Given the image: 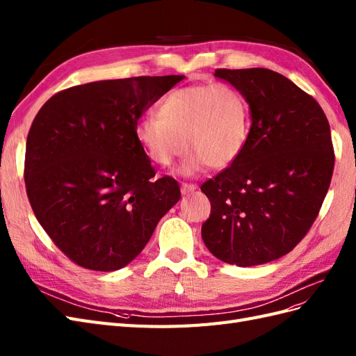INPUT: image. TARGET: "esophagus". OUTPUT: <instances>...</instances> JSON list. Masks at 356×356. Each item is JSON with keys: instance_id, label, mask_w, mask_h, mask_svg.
<instances>
[{"instance_id": "esophagus-1", "label": "esophagus", "mask_w": 356, "mask_h": 356, "mask_svg": "<svg viewBox=\"0 0 356 356\" xmlns=\"http://www.w3.org/2000/svg\"><path fill=\"white\" fill-rule=\"evenodd\" d=\"M197 188L196 184H187V182H182L181 184V193L182 195H188V193H193V191Z\"/></svg>"}]
</instances>
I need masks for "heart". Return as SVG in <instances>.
Here are the masks:
<instances>
[{"instance_id":"1","label":"heart","mask_w":356,"mask_h":356,"mask_svg":"<svg viewBox=\"0 0 356 356\" xmlns=\"http://www.w3.org/2000/svg\"><path fill=\"white\" fill-rule=\"evenodd\" d=\"M134 136L148 159L161 168L169 166L186 147L179 174L195 175L207 165L223 169L245 147L248 106L232 85L181 86L159 103L157 115L138 120Z\"/></svg>"}]
</instances>
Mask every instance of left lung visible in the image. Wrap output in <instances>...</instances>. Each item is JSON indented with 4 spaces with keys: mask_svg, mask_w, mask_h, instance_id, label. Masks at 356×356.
Segmentation results:
<instances>
[{
    "mask_svg": "<svg viewBox=\"0 0 356 356\" xmlns=\"http://www.w3.org/2000/svg\"><path fill=\"white\" fill-rule=\"evenodd\" d=\"M214 76L243 94L252 127L239 157L200 187L211 202L202 239L226 264L262 265L289 253L319 214L334 170L330 124L280 73L254 67Z\"/></svg>",
    "mask_w": 356,
    "mask_h": 356,
    "instance_id": "1",
    "label": "left lung"
}]
</instances>
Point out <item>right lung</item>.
<instances>
[{"label": "right lung", "mask_w": 356, "mask_h": 356, "mask_svg": "<svg viewBox=\"0 0 356 356\" xmlns=\"http://www.w3.org/2000/svg\"><path fill=\"white\" fill-rule=\"evenodd\" d=\"M184 76L72 86L47 100L26 138L25 186L38 223L86 270L117 271L147 245L181 197L156 172L134 126Z\"/></svg>", "instance_id": "1"}]
</instances>
